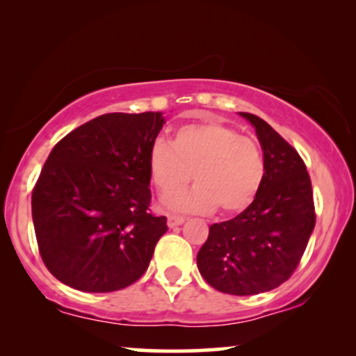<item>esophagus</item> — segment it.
I'll use <instances>...</instances> for the list:
<instances>
[{
	"label": "esophagus",
	"instance_id": "obj_1",
	"mask_svg": "<svg viewBox=\"0 0 356 356\" xmlns=\"http://www.w3.org/2000/svg\"><path fill=\"white\" fill-rule=\"evenodd\" d=\"M184 220H186V218L179 217V216H175V213H168V216H167V223H168L170 228H175V227L181 225Z\"/></svg>",
	"mask_w": 356,
	"mask_h": 356
}]
</instances>
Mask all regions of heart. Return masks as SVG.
<instances>
[{
	"label": "heart",
	"instance_id": "heart-1",
	"mask_svg": "<svg viewBox=\"0 0 356 356\" xmlns=\"http://www.w3.org/2000/svg\"><path fill=\"white\" fill-rule=\"evenodd\" d=\"M149 178L162 194L197 184L165 197L178 211L240 212L254 201L264 181L266 163L259 144L213 120L179 126L170 139L154 140L147 155Z\"/></svg>",
	"mask_w": 356,
	"mask_h": 356
}]
</instances>
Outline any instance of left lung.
<instances>
[{
  "instance_id": "obj_1",
  "label": "left lung",
  "mask_w": 356,
  "mask_h": 356,
  "mask_svg": "<svg viewBox=\"0 0 356 356\" xmlns=\"http://www.w3.org/2000/svg\"><path fill=\"white\" fill-rule=\"evenodd\" d=\"M256 131L266 175L250 206L232 220L213 223L197 252V269L228 295L274 290L293 274L314 230L311 179L298 152L272 126L241 113Z\"/></svg>"
}]
</instances>
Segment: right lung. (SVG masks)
Returning a JSON list of instances; mask_svg holds the SVG:
<instances>
[{
	"label": "right lung",
	"instance_id": "1",
	"mask_svg": "<svg viewBox=\"0 0 356 356\" xmlns=\"http://www.w3.org/2000/svg\"><path fill=\"white\" fill-rule=\"evenodd\" d=\"M162 111L106 113L65 136L32 193L47 269L71 289L106 293L147 270L167 217L149 212L147 155Z\"/></svg>",
	"mask_w": 356,
	"mask_h": 356
}]
</instances>
